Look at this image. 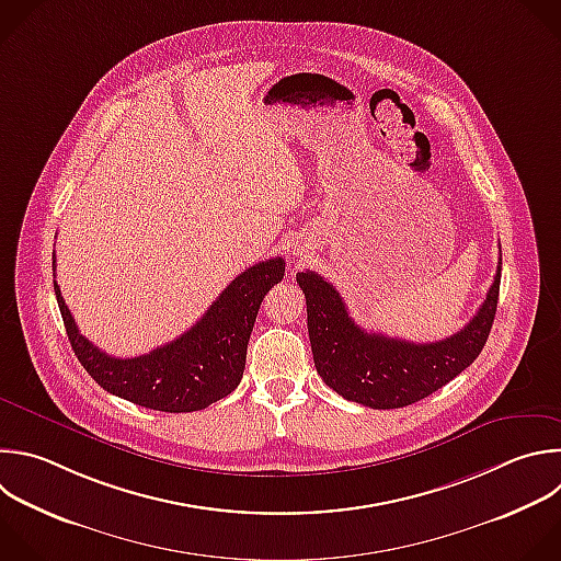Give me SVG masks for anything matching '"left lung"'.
Masks as SVG:
<instances>
[{
    "mask_svg": "<svg viewBox=\"0 0 561 561\" xmlns=\"http://www.w3.org/2000/svg\"><path fill=\"white\" fill-rule=\"evenodd\" d=\"M502 257L476 317L456 334L414 343L367 332L354 323L332 284L306 271L297 284L306 295L308 336L319 377L339 397L371 410H397L427 399L482 352L497 308Z\"/></svg>",
    "mask_w": 561,
    "mask_h": 561,
    "instance_id": "8db88e82",
    "label": "left lung"
}]
</instances>
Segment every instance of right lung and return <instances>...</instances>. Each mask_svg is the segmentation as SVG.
Masks as SVG:
<instances>
[{"mask_svg":"<svg viewBox=\"0 0 561 561\" xmlns=\"http://www.w3.org/2000/svg\"><path fill=\"white\" fill-rule=\"evenodd\" d=\"M282 277V257L247 268L194 328L149 354L131 358L110 356L88 341L79 332L57 282L55 295L77 358L103 390L147 410L180 414L205 410L240 386L257 310L264 295Z\"/></svg>","mask_w":561,"mask_h":561,"instance_id":"right-lung-1","label":"right lung"}]
</instances>
